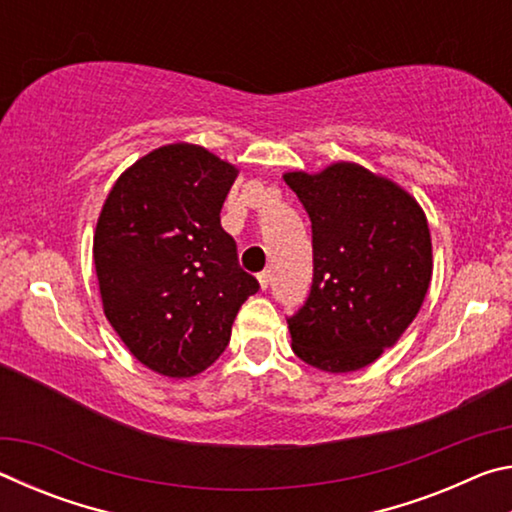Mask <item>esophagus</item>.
I'll return each instance as SVG.
<instances>
[{
    "instance_id": "obj_1",
    "label": "esophagus",
    "mask_w": 512,
    "mask_h": 512,
    "mask_svg": "<svg viewBox=\"0 0 512 512\" xmlns=\"http://www.w3.org/2000/svg\"><path fill=\"white\" fill-rule=\"evenodd\" d=\"M257 280H259V287L268 289V284H271V271H262L257 275Z\"/></svg>"
}]
</instances>
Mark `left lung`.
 <instances>
[{"instance_id":"left-lung-1","label":"left lung","mask_w":512,"mask_h":512,"mask_svg":"<svg viewBox=\"0 0 512 512\" xmlns=\"http://www.w3.org/2000/svg\"><path fill=\"white\" fill-rule=\"evenodd\" d=\"M311 221L314 280L287 318L298 357L325 372L366 368L413 323L431 282L427 216L393 180L354 162L284 173Z\"/></svg>"}]
</instances>
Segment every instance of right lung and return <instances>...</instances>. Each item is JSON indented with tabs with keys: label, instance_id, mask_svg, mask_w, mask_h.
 Returning a JSON list of instances; mask_svg holds the SVG:
<instances>
[{
	"label": "right lung",
	"instance_id": "right-lung-1",
	"mask_svg": "<svg viewBox=\"0 0 512 512\" xmlns=\"http://www.w3.org/2000/svg\"><path fill=\"white\" fill-rule=\"evenodd\" d=\"M237 169L196 144H167L121 173L94 232L103 311L137 361L194 377L221 357L259 291L241 271L221 207Z\"/></svg>",
	"mask_w": 512,
	"mask_h": 512
}]
</instances>
